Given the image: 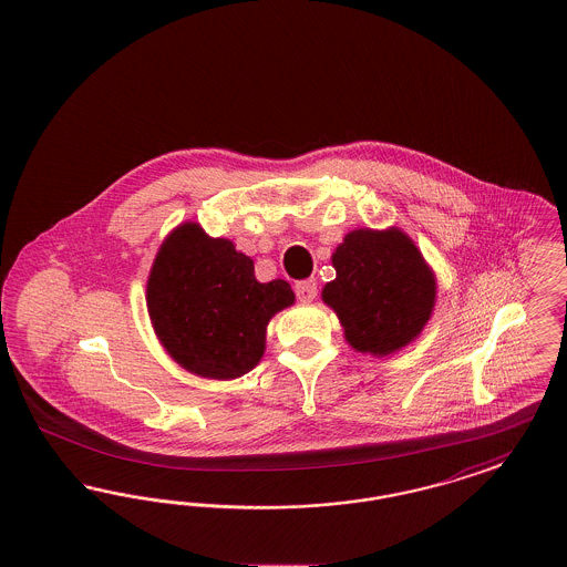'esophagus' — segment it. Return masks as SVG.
<instances>
[{"label":"esophagus","instance_id":"esophagus-1","mask_svg":"<svg viewBox=\"0 0 567 567\" xmlns=\"http://www.w3.org/2000/svg\"><path fill=\"white\" fill-rule=\"evenodd\" d=\"M296 293L297 299L299 301H303V303H308V301H315V297H317V280H301V282H297L296 285Z\"/></svg>","mask_w":567,"mask_h":567}]
</instances>
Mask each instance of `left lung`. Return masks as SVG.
I'll return each mask as SVG.
<instances>
[{"label":"left lung","instance_id":"obj_1","mask_svg":"<svg viewBox=\"0 0 567 567\" xmlns=\"http://www.w3.org/2000/svg\"><path fill=\"white\" fill-rule=\"evenodd\" d=\"M331 264L336 280L324 285L321 297L354 351L393 354L430 323L435 274L400 227L352 229L333 250Z\"/></svg>","mask_w":567,"mask_h":567}]
</instances>
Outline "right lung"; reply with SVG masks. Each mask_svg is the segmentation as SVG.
Listing matches in <instances>:
<instances>
[{"instance_id":"right-lung-1","label":"right lung","mask_w":567,"mask_h":567,"mask_svg":"<svg viewBox=\"0 0 567 567\" xmlns=\"http://www.w3.org/2000/svg\"><path fill=\"white\" fill-rule=\"evenodd\" d=\"M296 303L287 280L259 282L227 238L187 220L163 240L146 280V308L165 352L190 374L234 380L266 352L271 317Z\"/></svg>"}]
</instances>
